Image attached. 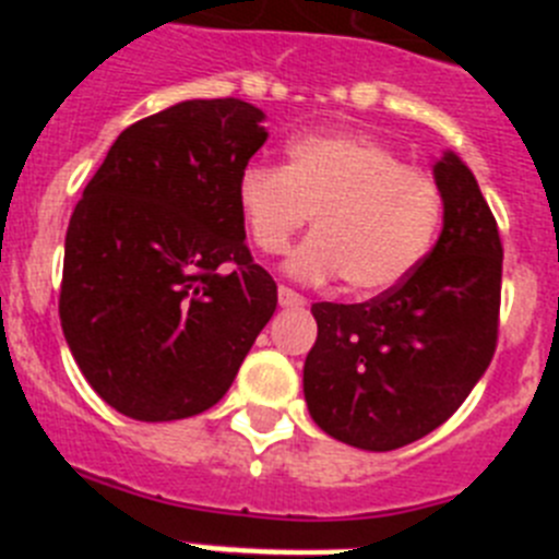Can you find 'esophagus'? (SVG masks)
I'll list each match as a JSON object with an SVG mask.
<instances>
[{
	"mask_svg": "<svg viewBox=\"0 0 559 559\" xmlns=\"http://www.w3.org/2000/svg\"><path fill=\"white\" fill-rule=\"evenodd\" d=\"M276 296H280V305H283V308H302V305H308V299H305L302 294H296L294 288H288V285H280V288H276Z\"/></svg>",
	"mask_w": 559,
	"mask_h": 559,
	"instance_id": "esophagus-1",
	"label": "esophagus"
}]
</instances>
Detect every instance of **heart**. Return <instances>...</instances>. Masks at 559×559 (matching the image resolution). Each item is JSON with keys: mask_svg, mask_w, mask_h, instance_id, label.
I'll return each instance as SVG.
<instances>
[{"mask_svg": "<svg viewBox=\"0 0 559 559\" xmlns=\"http://www.w3.org/2000/svg\"><path fill=\"white\" fill-rule=\"evenodd\" d=\"M246 235L263 254H283L313 215L316 231L290 257L302 280L344 276L355 294H383L431 251L445 195L431 173L353 131L305 133L283 167L251 165L237 179Z\"/></svg>", "mask_w": 559, "mask_h": 559, "instance_id": "1", "label": "heart"}]
</instances>
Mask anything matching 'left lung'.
Wrapping results in <instances>:
<instances>
[{
    "mask_svg": "<svg viewBox=\"0 0 559 559\" xmlns=\"http://www.w3.org/2000/svg\"><path fill=\"white\" fill-rule=\"evenodd\" d=\"M445 226L426 260L369 302H316L305 400L324 433L394 451L439 428L473 392L498 344L503 246L473 173L433 167Z\"/></svg>",
    "mask_w": 559,
    "mask_h": 559,
    "instance_id": "8db88e82",
    "label": "left lung"
}]
</instances>
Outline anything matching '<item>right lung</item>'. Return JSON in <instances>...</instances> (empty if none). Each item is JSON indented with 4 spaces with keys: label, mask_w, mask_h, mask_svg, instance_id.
Returning a JSON list of instances; mask_svg holds the SVG:
<instances>
[{
    "label": "right lung",
    "mask_w": 559,
    "mask_h": 559,
    "mask_svg": "<svg viewBox=\"0 0 559 559\" xmlns=\"http://www.w3.org/2000/svg\"><path fill=\"white\" fill-rule=\"evenodd\" d=\"M263 111L187 100L114 140L67 229L58 313L83 378L142 423L212 408L276 310L254 263L237 179Z\"/></svg>",
    "instance_id": "obj_1"
}]
</instances>
